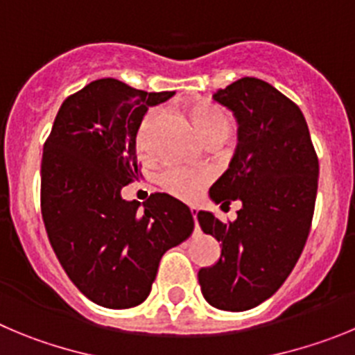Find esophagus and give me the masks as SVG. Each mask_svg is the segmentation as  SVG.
Here are the masks:
<instances>
[{
	"label": "esophagus",
	"instance_id": "obj_1",
	"mask_svg": "<svg viewBox=\"0 0 355 355\" xmlns=\"http://www.w3.org/2000/svg\"><path fill=\"white\" fill-rule=\"evenodd\" d=\"M191 216H193L194 225H196V228H194V230H196V232H198V219H196V217H198V209H194V207H191Z\"/></svg>",
	"mask_w": 355,
	"mask_h": 355
}]
</instances>
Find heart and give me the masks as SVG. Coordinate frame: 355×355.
<instances>
[{
	"label": "heart",
	"mask_w": 355,
	"mask_h": 355,
	"mask_svg": "<svg viewBox=\"0 0 355 355\" xmlns=\"http://www.w3.org/2000/svg\"><path fill=\"white\" fill-rule=\"evenodd\" d=\"M154 118L155 111H150L143 118V123L139 127L138 145L141 152L148 150V129L154 122ZM191 120H193L198 134L203 139L210 138V136H221L226 139V136L230 134V122L226 114L219 107L210 106V104H196V106L191 107ZM207 178L209 177L205 173H200V171L187 170V168H170L162 173L161 184L173 196L191 201L200 194Z\"/></svg>",
	"instance_id": "b5f03b06"
}]
</instances>
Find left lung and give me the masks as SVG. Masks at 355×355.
Returning a JSON list of instances; mask_svg holds the SVG:
<instances>
[{
	"label": "left lung",
	"instance_id": "left-lung-1",
	"mask_svg": "<svg viewBox=\"0 0 355 355\" xmlns=\"http://www.w3.org/2000/svg\"><path fill=\"white\" fill-rule=\"evenodd\" d=\"M237 120L239 143L228 170L209 196L230 205L237 219L225 225L200 210L201 230L221 242V258L198 272L210 306L245 311L277 292L304 249L318 187V159L304 114L272 85L242 78L214 94Z\"/></svg>",
	"mask_w": 355,
	"mask_h": 355
}]
</instances>
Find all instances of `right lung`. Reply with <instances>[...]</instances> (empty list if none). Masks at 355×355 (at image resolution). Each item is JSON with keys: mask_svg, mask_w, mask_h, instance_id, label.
Here are the masks:
<instances>
[{"mask_svg": "<svg viewBox=\"0 0 355 355\" xmlns=\"http://www.w3.org/2000/svg\"><path fill=\"white\" fill-rule=\"evenodd\" d=\"M170 97L97 79L63 102L44 145L47 237L70 281L104 308L141 304L162 254L193 233L189 207L170 194H152L141 212L139 201L122 198L138 175L143 116Z\"/></svg>", "mask_w": 355, "mask_h": 355, "instance_id": "obj_1", "label": "right lung"}]
</instances>
